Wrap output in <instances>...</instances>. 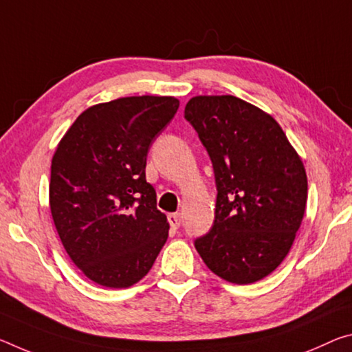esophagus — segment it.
<instances>
[{
  "label": "esophagus",
  "mask_w": 352,
  "mask_h": 352,
  "mask_svg": "<svg viewBox=\"0 0 352 352\" xmlns=\"http://www.w3.org/2000/svg\"><path fill=\"white\" fill-rule=\"evenodd\" d=\"M167 219H169V224L172 228H174V230H177V228L182 224V217L178 213H170L169 216H167Z\"/></svg>",
  "instance_id": "obj_1"
}]
</instances>
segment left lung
<instances>
[{
	"mask_svg": "<svg viewBox=\"0 0 352 352\" xmlns=\"http://www.w3.org/2000/svg\"><path fill=\"white\" fill-rule=\"evenodd\" d=\"M213 163L214 222L196 249L224 280L270 276L293 246L307 204L302 160L276 119L233 96H197L185 106Z\"/></svg>",
	"mask_w": 352,
	"mask_h": 352,
	"instance_id": "obj_1",
	"label": "left lung"
}]
</instances>
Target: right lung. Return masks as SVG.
Listing matches in <instances>:
<instances>
[{
    "instance_id": "obj_1",
    "label": "right lung",
    "mask_w": 352,
    "mask_h": 352,
    "mask_svg": "<svg viewBox=\"0 0 352 352\" xmlns=\"http://www.w3.org/2000/svg\"><path fill=\"white\" fill-rule=\"evenodd\" d=\"M175 97H122L76 117L52 160L50 208L70 260L106 288L135 285L169 235L146 180L153 139L175 116Z\"/></svg>"
}]
</instances>
